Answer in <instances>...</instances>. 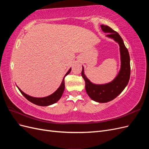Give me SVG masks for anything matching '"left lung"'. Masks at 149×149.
<instances>
[{"label": "left lung", "mask_w": 149, "mask_h": 149, "mask_svg": "<svg viewBox=\"0 0 149 149\" xmlns=\"http://www.w3.org/2000/svg\"><path fill=\"white\" fill-rule=\"evenodd\" d=\"M102 30L108 33L107 37L113 38L120 47L121 68L118 75L112 82L105 84H94L84 74V68L81 76L85 81V89L88 96L93 100L99 102H107L113 100L122 93L127 85L130 75V56L127 48L125 47L123 39L117 31L107 25H101Z\"/></svg>", "instance_id": "8db88e82"}]
</instances>
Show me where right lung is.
Returning a JSON list of instances; mask_svg holds the SVG:
<instances>
[{
    "instance_id": "obj_1",
    "label": "right lung",
    "mask_w": 149,
    "mask_h": 149,
    "mask_svg": "<svg viewBox=\"0 0 149 149\" xmlns=\"http://www.w3.org/2000/svg\"><path fill=\"white\" fill-rule=\"evenodd\" d=\"M71 70V69L70 68L69 70V71L67 72L65 76H64V78H63V81H62V83L60 85V86L59 87V88H58L55 93H53L52 94H51V95H49L47 97H31V96L27 95V94H26L25 93H24L19 88H18V87L17 88L19 89L20 93L22 94V95H23L26 99V100H29L31 102L35 104H37L38 106H47L49 105H51V104H54V103H55L56 102H57L61 98L63 93L65 87V78L66 76H67L70 73Z\"/></svg>"
}]
</instances>
